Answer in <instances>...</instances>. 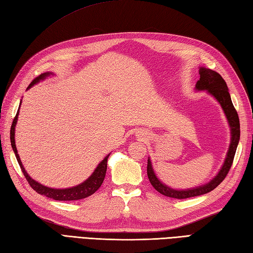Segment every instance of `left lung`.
Here are the masks:
<instances>
[{
  "label": "left lung",
  "mask_w": 253,
  "mask_h": 253,
  "mask_svg": "<svg viewBox=\"0 0 253 253\" xmlns=\"http://www.w3.org/2000/svg\"><path fill=\"white\" fill-rule=\"evenodd\" d=\"M199 74H201V79H199V81H197L196 88L198 90H207L209 93H211V95H212L220 102L221 107L226 115L228 124L231 126V133H232L230 149H228L225 162L223 164L221 170L215 178H213L207 184L198 186L196 189H191V190H185V191L173 190V189H170V187H168L167 185L163 184L155 175L154 170L151 165V161L149 158L146 171H148V177L151 184L153 185V187L158 193H161L167 197L184 199V198L203 195V194H206L214 190L215 187L225 179L228 171H230L233 161H234L235 153H236L237 145L239 142V137H240L239 117H238L236 109H235L233 105L225 81L222 79V76L218 72L206 68L199 69Z\"/></svg>",
  "instance_id": "obj_1"
}]
</instances>
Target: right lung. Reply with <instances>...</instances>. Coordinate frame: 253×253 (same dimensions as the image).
Instances as JSON below:
<instances>
[{
    "instance_id": "obj_1",
    "label": "right lung",
    "mask_w": 253,
    "mask_h": 253,
    "mask_svg": "<svg viewBox=\"0 0 253 253\" xmlns=\"http://www.w3.org/2000/svg\"><path fill=\"white\" fill-rule=\"evenodd\" d=\"M49 74L50 73H43V74L39 75L38 78H35L31 82L30 85L28 86V88H30L34 84H37L38 82H40L41 80H44L46 76ZM18 114H19V111H17V114L14 117L13 124H11V127H10V143H11V148H13V150H14V153L16 155L17 162H18L19 166L21 168L22 173L25 174V178L27 179L28 183L30 184V186L35 192L41 194V195H44L48 198L55 199V201H78V199H83V198H86L88 196L92 195V194L95 193L100 186H101V184L103 183L104 177H105V172H107V162H108L109 155L105 156L104 160L99 164L98 167L96 168V170L93 171V173L90 175L89 178H88L86 181H84L83 183H81L74 187H70V189H62V190L50 189V187L44 186L42 184H40L39 182L34 181L30 177V175L27 173L25 168H23L21 161L19 158V155H18V152H17V149H16L15 126H16L17 120H18Z\"/></svg>"
}]
</instances>
